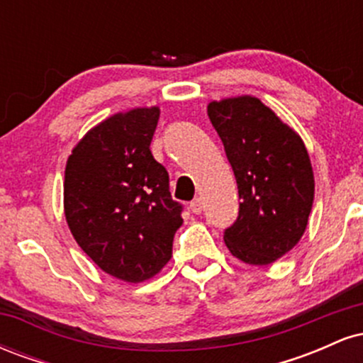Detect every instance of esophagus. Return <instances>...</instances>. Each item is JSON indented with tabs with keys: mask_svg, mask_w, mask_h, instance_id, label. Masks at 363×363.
I'll use <instances>...</instances> for the list:
<instances>
[{
	"mask_svg": "<svg viewBox=\"0 0 363 363\" xmlns=\"http://www.w3.org/2000/svg\"><path fill=\"white\" fill-rule=\"evenodd\" d=\"M189 210L193 211L194 215H199V213H201V211H203V199H201V198H194L193 201H191Z\"/></svg>",
	"mask_w": 363,
	"mask_h": 363,
	"instance_id": "obj_1",
	"label": "esophagus"
}]
</instances>
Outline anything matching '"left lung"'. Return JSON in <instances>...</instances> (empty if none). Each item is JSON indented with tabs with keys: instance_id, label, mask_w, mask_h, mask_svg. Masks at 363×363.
<instances>
[{
	"instance_id": "left-lung-1",
	"label": "left lung",
	"mask_w": 363,
	"mask_h": 363,
	"mask_svg": "<svg viewBox=\"0 0 363 363\" xmlns=\"http://www.w3.org/2000/svg\"><path fill=\"white\" fill-rule=\"evenodd\" d=\"M239 189V216L225 228L228 251L272 264L297 245L314 201V174L301 136L251 95L208 104Z\"/></svg>"
}]
</instances>
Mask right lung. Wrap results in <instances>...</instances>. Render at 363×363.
Returning a JSON list of instances; mask_svg holds the SVG:
<instances>
[{"mask_svg": "<svg viewBox=\"0 0 363 363\" xmlns=\"http://www.w3.org/2000/svg\"><path fill=\"white\" fill-rule=\"evenodd\" d=\"M160 109L111 116L80 140L66 162L65 216L83 252L123 281L155 277L172 257L182 205L150 152Z\"/></svg>", "mask_w": 363, "mask_h": 363, "instance_id": "right-lung-1", "label": "right lung"}]
</instances>
